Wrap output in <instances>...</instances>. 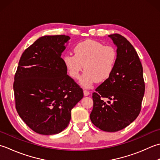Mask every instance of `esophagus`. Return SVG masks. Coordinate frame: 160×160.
Masks as SVG:
<instances>
[{
  "label": "esophagus",
  "instance_id": "1",
  "mask_svg": "<svg viewBox=\"0 0 160 160\" xmlns=\"http://www.w3.org/2000/svg\"><path fill=\"white\" fill-rule=\"evenodd\" d=\"M83 94L84 96H88L90 94V92L86 90H83Z\"/></svg>",
  "mask_w": 160,
  "mask_h": 160
}]
</instances>
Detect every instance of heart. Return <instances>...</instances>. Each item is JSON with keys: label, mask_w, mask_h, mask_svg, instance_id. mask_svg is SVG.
Listing matches in <instances>:
<instances>
[{"label": "heart", "mask_w": 160, "mask_h": 160, "mask_svg": "<svg viewBox=\"0 0 160 160\" xmlns=\"http://www.w3.org/2000/svg\"><path fill=\"white\" fill-rule=\"evenodd\" d=\"M74 55H64L63 62L73 79H79L83 68L85 72L80 83L85 88L91 87L95 81H106L115 69L117 52L112 45L86 40L78 43L74 48Z\"/></svg>", "instance_id": "obj_1"}]
</instances>
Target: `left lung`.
<instances>
[{"mask_svg":"<svg viewBox=\"0 0 160 160\" xmlns=\"http://www.w3.org/2000/svg\"><path fill=\"white\" fill-rule=\"evenodd\" d=\"M108 37L117 46V60L111 75L92 93L93 108L90 117L102 130L116 132L126 128L139 115L145 84L143 68L134 47L119 34Z\"/></svg>","mask_w":160,"mask_h":160,"instance_id":"8db88e82","label":"left lung"}]
</instances>
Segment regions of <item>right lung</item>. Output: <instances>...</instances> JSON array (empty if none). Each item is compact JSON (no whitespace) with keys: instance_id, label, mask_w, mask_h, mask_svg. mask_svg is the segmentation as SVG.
<instances>
[{"instance_id":"1","label":"right lung","mask_w":160,"mask_h":160,"mask_svg":"<svg viewBox=\"0 0 160 160\" xmlns=\"http://www.w3.org/2000/svg\"><path fill=\"white\" fill-rule=\"evenodd\" d=\"M70 38L66 35L40 37L19 61L13 86L16 109L38 134L63 131L69 124L71 110L83 97V90L67 74L61 57Z\"/></svg>"}]
</instances>
